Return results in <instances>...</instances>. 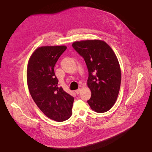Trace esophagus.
Returning a JSON list of instances; mask_svg holds the SVG:
<instances>
[{"label":"esophagus","mask_w":152,"mask_h":152,"mask_svg":"<svg viewBox=\"0 0 152 152\" xmlns=\"http://www.w3.org/2000/svg\"><path fill=\"white\" fill-rule=\"evenodd\" d=\"M75 92H76V93L77 94H79V92H81V89L79 88V89H78L76 90V91H75Z\"/></svg>","instance_id":"1"}]
</instances>
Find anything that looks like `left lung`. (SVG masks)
I'll return each instance as SVG.
<instances>
[{
  "label": "left lung",
  "instance_id": "left-lung-1",
  "mask_svg": "<svg viewBox=\"0 0 152 152\" xmlns=\"http://www.w3.org/2000/svg\"><path fill=\"white\" fill-rule=\"evenodd\" d=\"M72 45L84 58L88 69L87 85L91 97L87 103L95 112L108 111L117 100L121 85V68L116 54L99 39L76 41Z\"/></svg>",
  "mask_w": 152,
  "mask_h": 152
}]
</instances>
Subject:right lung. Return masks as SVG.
Instances as JSON below:
<instances>
[{
	"instance_id": "add662e5",
	"label": "right lung",
	"mask_w": 152,
	"mask_h": 152,
	"mask_svg": "<svg viewBox=\"0 0 152 152\" xmlns=\"http://www.w3.org/2000/svg\"><path fill=\"white\" fill-rule=\"evenodd\" d=\"M65 45L39 47L32 53L27 66V83L39 108L55 121L66 120L72 115L74 98L58 86L54 66Z\"/></svg>"
}]
</instances>
